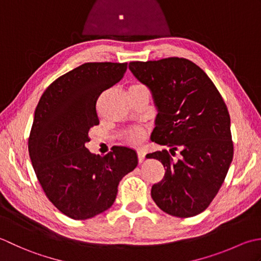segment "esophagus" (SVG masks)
<instances>
[{
    "label": "esophagus",
    "mask_w": 261,
    "mask_h": 261,
    "mask_svg": "<svg viewBox=\"0 0 261 261\" xmlns=\"http://www.w3.org/2000/svg\"><path fill=\"white\" fill-rule=\"evenodd\" d=\"M137 158H138V162L142 163L144 161V158H145V152L143 150H137Z\"/></svg>",
    "instance_id": "1"
}]
</instances>
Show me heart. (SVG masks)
I'll list each match as a JSON object with an SVG mask.
<instances>
[{
	"label": "heart",
	"instance_id": "1",
	"mask_svg": "<svg viewBox=\"0 0 261 261\" xmlns=\"http://www.w3.org/2000/svg\"><path fill=\"white\" fill-rule=\"evenodd\" d=\"M144 136H145L144 129L141 128V127H136V128H132L127 132L125 137L127 142L133 143V144H137V143H140L143 138H144Z\"/></svg>",
	"mask_w": 261,
	"mask_h": 261
}]
</instances>
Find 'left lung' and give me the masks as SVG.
Returning a JSON list of instances; mask_svg holds the SVG:
<instances>
[{
    "label": "left lung",
    "instance_id": "1",
    "mask_svg": "<svg viewBox=\"0 0 261 261\" xmlns=\"http://www.w3.org/2000/svg\"><path fill=\"white\" fill-rule=\"evenodd\" d=\"M129 70L152 93L158 115L151 140L168 145L147 159L166 173L151 196L167 214L191 217L204 212L219 193L233 159L231 120L226 105L208 75L186 58L130 62Z\"/></svg>",
    "mask_w": 261,
    "mask_h": 261
}]
</instances>
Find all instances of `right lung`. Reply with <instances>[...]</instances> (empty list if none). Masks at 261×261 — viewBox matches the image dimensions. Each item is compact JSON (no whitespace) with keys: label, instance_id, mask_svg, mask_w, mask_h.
Returning a JSON list of instances; mask_svg holds the SVG:
<instances>
[{"label":"right lung","instance_id":"1","mask_svg":"<svg viewBox=\"0 0 261 261\" xmlns=\"http://www.w3.org/2000/svg\"><path fill=\"white\" fill-rule=\"evenodd\" d=\"M127 63H86L53 82L35 111L29 155L45 194L58 211L88 220L107 211L118 185L138 163L136 151L119 146L100 156L86 147L99 125L95 103L124 76Z\"/></svg>","mask_w":261,"mask_h":261}]
</instances>
